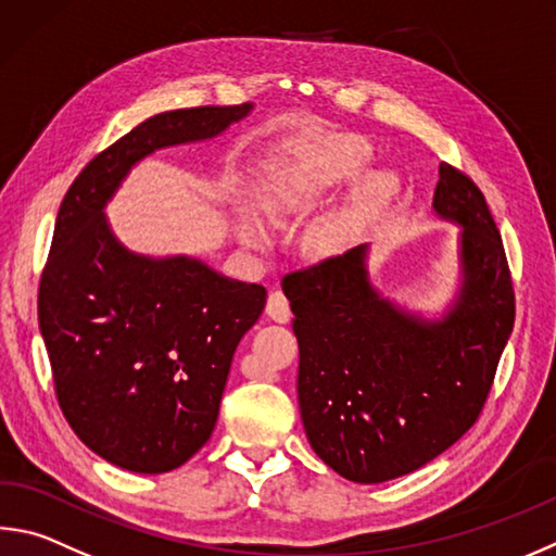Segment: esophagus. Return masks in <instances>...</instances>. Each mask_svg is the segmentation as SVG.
I'll use <instances>...</instances> for the list:
<instances>
[{"instance_id": "1", "label": "esophagus", "mask_w": 556, "mask_h": 556, "mask_svg": "<svg viewBox=\"0 0 556 556\" xmlns=\"http://www.w3.org/2000/svg\"><path fill=\"white\" fill-rule=\"evenodd\" d=\"M267 316L277 323H287L291 318V306L281 291H271L267 299Z\"/></svg>"}]
</instances>
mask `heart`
Listing matches in <instances>:
<instances>
[{
  "label": "heart",
  "instance_id": "obj_1",
  "mask_svg": "<svg viewBox=\"0 0 556 556\" xmlns=\"http://www.w3.org/2000/svg\"><path fill=\"white\" fill-rule=\"evenodd\" d=\"M367 150L355 140H304L279 155L267 169L265 185L257 189V208L271 224H281L289 216L311 211L340 181L350 179L365 165ZM387 179L371 175L362 181L345 208L316 220L308 233V243L323 255L345 250L355 240L362 220L375 204ZM238 233L245 243H267V226L252 208L238 211Z\"/></svg>",
  "mask_w": 556,
  "mask_h": 556
}]
</instances>
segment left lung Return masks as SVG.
Listing matches in <instances>:
<instances>
[{
    "label": "left lung",
    "instance_id": "1",
    "mask_svg": "<svg viewBox=\"0 0 556 556\" xmlns=\"http://www.w3.org/2000/svg\"><path fill=\"white\" fill-rule=\"evenodd\" d=\"M432 211L462 226L459 294L438 320L371 287L367 245L281 279L306 438L350 481L396 479L452 447L477 422L513 332L510 269L481 189L442 163Z\"/></svg>",
    "mask_w": 556,
    "mask_h": 556
}]
</instances>
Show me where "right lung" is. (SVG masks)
Returning a JSON list of instances; mask_svg holds the SVG:
<instances>
[{
    "label": "right lung",
    "mask_w": 556,
    "mask_h": 556,
    "mask_svg": "<svg viewBox=\"0 0 556 556\" xmlns=\"http://www.w3.org/2000/svg\"><path fill=\"white\" fill-rule=\"evenodd\" d=\"M250 111L150 116L99 153L60 204L38 289L40 336L70 428L121 469L173 471L206 445L233 352L267 291L194 257L136 255L111 233L104 206L146 155L214 138Z\"/></svg>",
    "instance_id": "right-lung-1"
}]
</instances>
